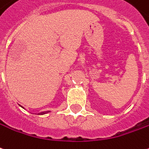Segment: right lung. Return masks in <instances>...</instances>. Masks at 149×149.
<instances>
[{
	"instance_id": "add662e5",
	"label": "right lung",
	"mask_w": 149,
	"mask_h": 149,
	"mask_svg": "<svg viewBox=\"0 0 149 149\" xmlns=\"http://www.w3.org/2000/svg\"><path fill=\"white\" fill-rule=\"evenodd\" d=\"M21 107H22V106H20ZM24 109V107H22ZM50 111H42V112H40V113H38V114H40V115H42V114H47V113H49Z\"/></svg>"
}]
</instances>
